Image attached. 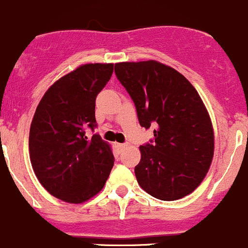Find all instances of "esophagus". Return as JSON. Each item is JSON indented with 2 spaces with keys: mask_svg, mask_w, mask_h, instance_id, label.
Returning a JSON list of instances; mask_svg holds the SVG:
<instances>
[{
  "mask_svg": "<svg viewBox=\"0 0 248 248\" xmlns=\"http://www.w3.org/2000/svg\"><path fill=\"white\" fill-rule=\"evenodd\" d=\"M125 147H126V144H125V143H117V148H118L119 152L123 151Z\"/></svg>",
  "mask_w": 248,
  "mask_h": 248,
  "instance_id": "esophagus-1",
  "label": "esophagus"
}]
</instances>
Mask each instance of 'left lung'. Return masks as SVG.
Segmentation results:
<instances>
[{
	"instance_id": "8db88e82",
	"label": "left lung",
	"mask_w": 248,
	"mask_h": 248,
	"mask_svg": "<svg viewBox=\"0 0 248 248\" xmlns=\"http://www.w3.org/2000/svg\"><path fill=\"white\" fill-rule=\"evenodd\" d=\"M114 72L136 106L140 125H154L153 144L140 146L135 168L144 192L164 202L194 192L215 152L212 122L192 83L155 60L117 62Z\"/></svg>"
}]
</instances>
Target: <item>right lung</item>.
<instances>
[{
  "label": "right lung",
  "mask_w": 248,
  "mask_h": 248,
  "mask_svg": "<svg viewBox=\"0 0 248 248\" xmlns=\"http://www.w3.org/2000/svg\"><path fill=\"white\" fill-rule=\"evenodd\" d=\"M113 63H84L59 78L41 99L30 126L29 152L36 177L53 197L82 204L104 188L114 164L109 143L94 135L95 100Z\"/></svg>",
  "instance_id": "obj_1"
}]
</instances>
